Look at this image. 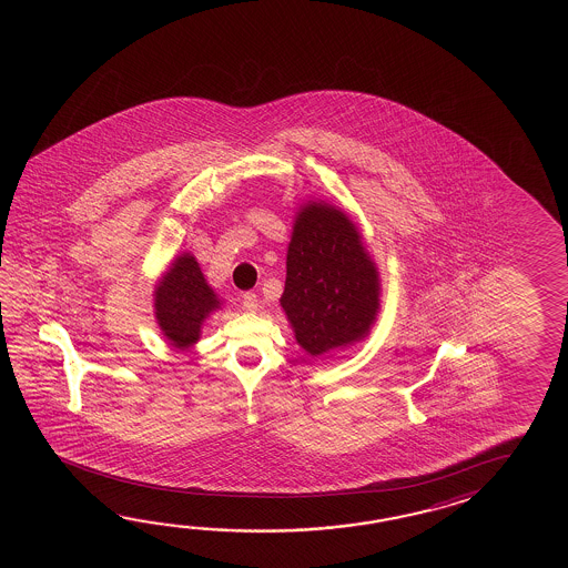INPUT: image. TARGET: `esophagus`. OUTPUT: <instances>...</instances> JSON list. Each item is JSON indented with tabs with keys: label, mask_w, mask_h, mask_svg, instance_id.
I'll list each match as a JSON object with an SVG mask.
<instances>
[{
	"label": "esophagus",
	"mask_w": 568,
	"mask_h": 568,
	"mask_svg": "<svg viewBox=\"0 0 568 568\" xmlns=\"http://www.w3.org/2000/svg\"><path fill=\"white\" fill-rule=\"evenodd\" d=\"M257 306H260V301H257V296H255L254 292H245V294H243V311H245V313H255Z\"/></svg>",
	"instance_id": "esophagus-1"
}]
</instances>
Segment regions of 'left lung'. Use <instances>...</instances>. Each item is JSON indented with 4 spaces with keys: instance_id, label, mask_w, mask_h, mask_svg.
Masks as SVG:
<instances>
[{
    "instance_id": "left-lung-1",
    "label": "left lung",
    "mask_w": 568,
    "mask_h": 568,
    "mask_svg": "<svg viewBox=\"0 0 568 568\" xmlns=\"http://www.w3.org/2000/svg\"><path fill=\"white\" fill-rule=\"evenodd\" d=\"M382 280L357 223L326 201L298 209L280 298L294 338L311 357L347 349L369 335Z\"/></svg>"
}]
</instances>
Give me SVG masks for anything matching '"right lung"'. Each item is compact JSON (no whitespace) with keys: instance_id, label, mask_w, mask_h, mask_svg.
I'll use <instances>...</instances> for the list:
<instances>
[{"instance_id":"right-lung-1","label":"right lung","mask_w":568,"mask_h":568,"mask_svg":"<svg viewBox=\"0 0 568 568\" xmlns=\"http://www.w3.org/2000/svg\"><path fill=\"white\" fill-rule=\"evenodd\" d=\"M221 306L223 302L191 252L176 255L154 288L158 326L176 349L193 347L201 338L203 323Z\"/></svg>"}]
</instances>
